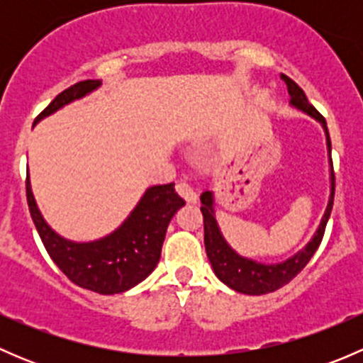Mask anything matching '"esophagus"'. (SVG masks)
Instances as JSON below:
<instances>
[{"label": "esophagus", "instance_id": "34e87169", "mask_svg": "<svg viewBox=\"0 0 363 363\" xmlns=\"http://www.w3.org/2000/svg\"><path fill=\"white\" fill-rule=\"evenodd\" d=\"M177 193H179V195L182 196V199L186 200V202L195 203V202H196V199H199V195H196L195 189H193L191 186H189L188 182H186V181L177 182Z\"/></svg>", "mask_w": 363, "mask_h": 363}]
</instances>
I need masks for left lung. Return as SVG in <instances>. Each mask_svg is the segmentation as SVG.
<instances>
[{
	"instance_id": "left-lung-1",
	"label": "left lung",
	"mask_w": 363,
	"mask_h": 363,
	"mask_svg": "<svg viewBox=\"0 0 363 363\" xmlns=\"http://www.w3.org/2000/svg\"><path fill=\"white\" fill-rule=\"evenodd\" d=\"M281 79L284 80L290 93V105L291 107L298 108V111L306 112L313 119L323 126L325 135H327V149H328V161H330V196H328L327 208L321 218L318 230L314 232L313 239L306 244L298 252L290 256L288 259L281 263H259L255 259L240 256L235 250L230 247L223 237L221 230H219L218 221H216V212H214V193L203 191L200 195L202 200V211L203 214V242L205 251H207V258L211 262L212 270L218 276L221 283L232 290L239 291L244 295H265L270 291H276L283 288L284 284L290 283L291 279L309 263L313 255L320 247L321 239H323L325 228H327L328 218H330L332 205H334V191H335V175H334V163H332V144H330V135H328L327 121L321 116L313 105L307 100L306 93L296 86V82L290 79V77L281 73Z\"/></svg>"
}]
</instances>
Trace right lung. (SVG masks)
<instances>
[{
	"label": "right lung",
	"instance_id": "add662e5",
	"mask_svg": "<svg viewBox=\"0 0 363 363\" xmlns=\"http://www.w3.org/2000/svg\"><path fill=\"white\" fill-rule=\"evenodd\" d=\"M101 86V80H82L57 94L35 123L80 100ZM29 212L47 252L61 272L77 286L100 295H116L137 286L156 269L164 233L175 212L186 202L177 195L174 182L151 186L126 219L112 233L91 242H73L54 232L43 219L26 179Z\"/></svg>",
	"mask_w": 363,
	"mask_h": 363
}]
</instances>
